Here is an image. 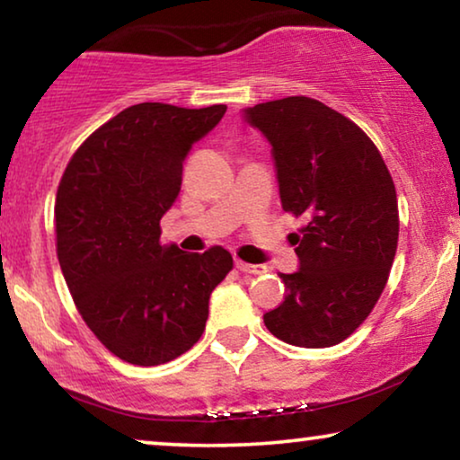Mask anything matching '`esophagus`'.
<instances>
[{
  "label": "esophagus",
  "mask_w": 460,
  "mask_h": 460,
  "mask_svg": "<svg viewBox=\"0 0 460 460\" xmlns=\"http://www.w3.org/2000/svg\"><path fill=\"white\" fill-rule=\"evenodd\" d=\"M234 266L244 274H263V272H266V266H261V263H247V261L236 260Z\"/></svg>",
  "instance_id": "obj_1"
}]
</instances>
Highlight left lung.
Returning a JSON list of instances; mask_svg holds the SVG:
<instances>
[{
    "instance_id": "8db88e82",
    "label": "left lung",
    "mask_w": 460,
    "mask_h": 460,
    "mask_svg": "<svg viewBox=\"0 0 460 460\" xmlns=\"http://www.w3.org/2000/svg\"><path fill=\"white\" fill-rule=\"evenodd\" d=\"M243 117L272 146L282 209L307 222L291 236L299 270L280 274L287 297L263 323L285 343L331 348L385 288L400 230L394 180L370 137L318 100H272Z\"/></svg>"
}]
</instances>
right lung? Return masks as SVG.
<instances>
[{"mask_svg":"<svg viewBox=\"0 0 460 460\" xmlns=\"http://www.w3.org/2000/svg\"><path fill=\"white\" fill-rule=\"evenodd\" d=\"M226 104L142 102L98 128L68 161L56 194V251L75 305L117 358L156 367L199 341L232 255L161 244L192 144Z\"/></svg>","mask_w":460,"mask_h":460,"instance_id":"right-lung-1","label":"right lung"}]
</instances>
